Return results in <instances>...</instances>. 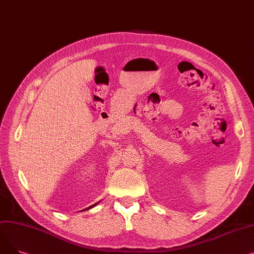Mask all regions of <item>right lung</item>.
Masks as SVG:
<instances>
[{
    "label": "right lung",
    "instance_id": "obj_1",
    "mask_svg": "<svg viewBox=\"0 0 254 254\" xmlns=\"http://www.w3.org/2000/svg\"><path fill=\"white\" fill-rule=\"evenodd\" d=\"M98 203H99V202H98ZM98 203H96L95 205H92V206H90V207H88V208H86V209H84V210H87V209H90V208H92V207H95L96 205H98ZM82 211H83V210H82Z\"/></svg>",
    "mask_w": 254,
    "mask_h": 254
}]
</instances>
